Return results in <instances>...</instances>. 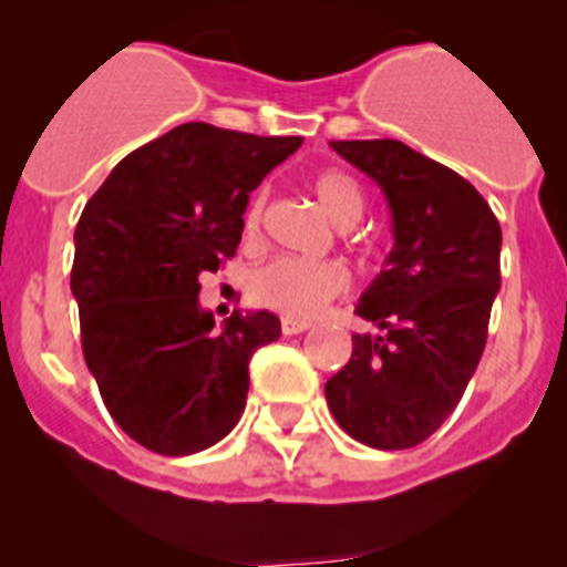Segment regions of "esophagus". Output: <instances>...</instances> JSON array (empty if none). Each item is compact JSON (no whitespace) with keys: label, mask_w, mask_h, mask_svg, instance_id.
Returning <instances> with one entry per match:
<instances>
[{"label":"esophagus","mask_w":567,"mask_h":567,"mask_svg":"<svg viewBox=\"0 0 567 567\" xmlns=\"http://www.w3.org/2000/svg\"><path fill=\"white\" fill-rule=\"evenodd\" d=\"M310 320H299V318H282V334H301V331L310 329Z\"/></svg>","instance_id":"34e87169"}]
</instances>
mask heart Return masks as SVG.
<instances>
[{
	"label": "heart",
	"mask_w": 567,
	"mask_h": 567,
	"mask_svg": "<svg viewBox=\"0 0 567 567\" xmlns=\"http://www.w3.org/2000/svg\"><path fill=\"white\" fill-rule=\"evenodd\" d=\"M320 210L334 221L340 230L353 227L364 214V197L359 183L342 169H323L310 181ZM266 197L257 194L244 216L247 238H257L262 225ZM346 268L329 260H296V257H277L257 268L249 279V293L257 305L288 318H312L329 305L331 299L346 290Z\"/></svg>",
	"instance_id": "heart-1"
}]
</instances>
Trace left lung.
<instances>
[{"instance_id": "obj_1", "label": "left lung", "mask_w": 567, "mask_h": 567, "mask_svg": "<svg viewBox=\"0 0 567 567\" xmlns=\"http://www.w3.org/2000/svg\"><path fill=\"white\" fill-rule=\"evenodd\" d=\"M329 145L379 183L394 247L357 305L379 331L353 334L326 403L357 442L409 450L453 414L483 357L499 293V221L472 183L403 142Z\"/></svg>"}]
</instances>
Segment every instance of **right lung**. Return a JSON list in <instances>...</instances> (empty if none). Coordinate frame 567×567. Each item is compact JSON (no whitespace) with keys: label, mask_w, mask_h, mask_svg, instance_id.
<instances>
[{"label":"right lung","mask_w":567,"mask_h":567,"mask_svg":"<svg viewBox=\"0 0 567 567\" xmlns=\"http://www.w3.org/2000/svg\"><path fill=\"white\" fill-rule=\"evenodd\" d=\"M301 136L183 123L109 173L76 225L71 290L82 351L112 420L158 455L214 447L238 425L249 359L279 340L274 312L199 307V274L241 244L249 192Z\"/></svg>","instance_id":"1"}]
</instances>
